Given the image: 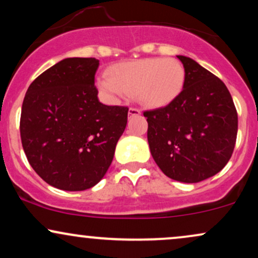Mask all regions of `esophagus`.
<instances>
[{"instance_id":"esophagus-1","label":"esophagus","mask_w":258,"mask_h":258,"mask_svg":"<svg viewBox=\"0 0 258 258\" xmlns=\"http://www.w3.org/2000/svg\"><path fill=\"white\" fill-rule=\"evenodd\" d=\"M135 115H141V110L137 108H130L128 116H135Z\"/></svg>"}]
</instances>
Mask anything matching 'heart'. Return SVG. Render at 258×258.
<instances>
[{
  "label": "heart",
  "instance_id": "b5f03b06",
  "mask_svg": "<svg viewBox=\"0 0 258 258\" xmlns=\"http://www.w3.org/2000/svg\"><path fill=\"white\" fill-rule=\"evenodd\" d=\"M184 80V67L177 59L147 58L114 65L97 85L112 100L135 94L143 105L162 108L179 96Z\"/></svg>",
  "mask_w": 258,
  "mask_h": 258
}]
</instances>
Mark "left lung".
<instances>
[{
  "label": "left lung",
  "mask_w": 258,
  "mask_h": 258,
  "mask_svg": "<svg viewBox=\"0 0 258 258\" xmlns=\"http://www.w3.org/2000/svg\"><path fill=\"white\" fill-rule=\"evenodd\" d=\"M185 70L180 94L164 108L144 112L154 161L167 177L198 183L215 176L232 156L238 114L217 76L194 59L177 55Z\"/></svg>",
  "instance_id": "obj_1"
}]
</instances>
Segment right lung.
Returning a JSON list of instances; mask_svg holds the SVG:
<instances>
[{
	"label": "right lung",
	"mask_w": 258,
	"mask_h": 258,
	"mask_svg": "<svg viewBox=\"0 0 258 258\" xmlns=\"http://www.w3.org/2000/svg\"><path fill=\"white\" fill-rule=\"evenodd\" d=\"M96 58H65L26 91L20 137L29 164L44 182L67 191L94 186L110 166L128 108L99 102Z\"/></svg>",
	"instance_id": "add662e5"
}]
</instances>
